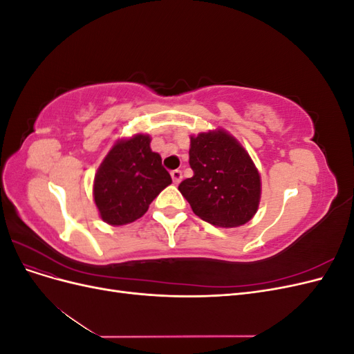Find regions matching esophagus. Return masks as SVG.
<instances>
[{
  "mask_svg": "<svg viewBox=\"0 0 354 354\" xmlns=\"http://www.w3.org/2000/svg\"><path fill=\"white\" fill-rule=\"evenodd\" d=\"M171 178H173V181H174L176 185H178L180 181H181V178H183V176H181V171H180V169L171 171Z\"/></svg>",
  "mask_w": 354,
  "mask_h": 354,
  "instance_id": "34e87169",
  "label": "esophagus"
}]
</instances>
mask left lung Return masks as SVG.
<instances>
[{
	"label": "left lung",
	"instance_id": "obj_1",
	"mask_svg": "<svg viewBox=\"0 0 354 354\" xmlns=\"http://www.w3.org/2000/svg\"><path fill=\"white\" fill-rule=\"evenodd\" d=\"M189 164L194 176L178 190L199 218L217 227H238L254 217L261 180L236 138L220 128L192 136Z\"/></svg>",
	"mask_w": 354,
	"mask_h": 354
}]
</instances>
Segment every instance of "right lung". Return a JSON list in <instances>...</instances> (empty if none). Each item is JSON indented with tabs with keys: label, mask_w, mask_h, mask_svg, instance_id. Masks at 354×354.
Instances as JSON below:
<instances>
[{
	"label": "right lung",
	"mask_w": 354,
	"mask_h": 354,
	"mask_svg": "<svg viewBox=\"0 0 354 354\" xmlns=\"http://www.w3.org/2000/svg\"><path fill=\"white\" fill-rule=\"evenodd\" d=\"M168 185L171 176L152 152L151 136L136 134L118 140L106 155L94 177L93 198L104 223L122 226L140 218Z\"/></svg>",
	"instance_id": "1"
}]
</instances>
